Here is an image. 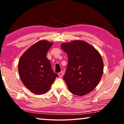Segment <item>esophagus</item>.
<instances>
[{
	"mask_svg": "<svg viewBox=\"0 0 124 124\" xmlns=\"http://www.w3.org/2000/svg\"><path fill=\"white\" fill-rule=\"evenodd\" d=\"M63 75V73L62 72H60V73H58V76H59L60 78L62 77Z\"/></svg>",
	"mask_w": 124,
	"mask_h": 124,
	"instance_id": "obj_1",
	"label": "esophagus"
}]
</instances>
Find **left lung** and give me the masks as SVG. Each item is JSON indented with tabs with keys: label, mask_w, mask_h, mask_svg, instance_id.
<instances>
[{
	"label": "left lung",
	"mask_w": 124,
	"mask_h": 124,
	"mask_svg": "<svg viewBox=\"0 0 124 124\" xmlns=\"http://www.w3.org/2000/svg\"><path fill=\"white\" fill-rule=\"evenodd\" d=\"M68 55L63 79L71 93L87 95L98 85L103 73V62L97 50L87 42L76 40L61 45Z\"/></svg>",
	"instance_id": "obj_1"
}]
</instances>
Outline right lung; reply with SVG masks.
<instances>
[{"instance_id":"right-lung-1","label":"right lung","mask_w":124,"mask_h":124,"mask_svg":"<svg viewBox=\"0 0 124 124\" xmlns=\"http://www.w3.org/2000/svg\"><path fill=\"white\" fill-rule=\"evenodd\" d=\"M52 45V42L46 40L37 41L24 52L18 61V70L22 82L35 95H43L49 91L58 77L46 57Z\"/></svg>"}]
</instances>
